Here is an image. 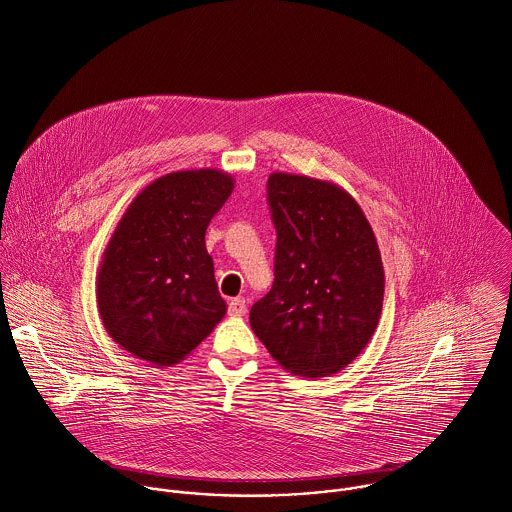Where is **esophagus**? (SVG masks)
<instances>
[{
    "mask_svg": "<svg viewBox=\"0 0 512 512\" xmlns=\"http://www.w3.org/2000/svg\"><path fill=\"white\" fill-rule=\"evenodd\" d=\"M229 313L235 315V317H243V315L247 313V303H245V299H241V297L231 299V301H229Z\"/></svg>",
    "mask_w": 512,
    "mask_h": 512,
    "instance_id": "34e87169",
    "label": "esophagus"
}]
</instances>
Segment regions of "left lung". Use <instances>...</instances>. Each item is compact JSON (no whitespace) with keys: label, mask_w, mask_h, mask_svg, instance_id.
<instances>
[{"label":"left lung","mask_w":512,"mask_h":512,"mask_svg":"<svg viewBox=\"0 0 512 512\" xmlns=\"http://www.w3.org/2000/svg\"><path fill=\"white\" fill-rule=\"evenodd\" d=\"M275 281L249 313L271 357L289 373L327 377L351 365L381 319L385 273L375 233L341 185L273 171Z\"/></svg>","instance_id":"8db88e82"}]
</instances>
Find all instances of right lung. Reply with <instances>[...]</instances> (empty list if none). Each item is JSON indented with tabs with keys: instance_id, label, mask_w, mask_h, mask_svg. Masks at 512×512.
<instances>
[{
	"instance_id": "obj_1",
	"label": "right lung",
	"mask_w": 512,
	"mask_h": 512,
	"mask_svg": "<svg viewBox=\"0 0 512 512\" xmlns=\"http://www.w3.org/2000/svg\"><path fill=\"white\" fill-rule=\"evenodd\" d=\"M235 187L213 169L167 173L145 185L103 251L95 299L107 335L127 353L171 367L221 323L205 231Z\"/></svg>"
}]
</instances>
